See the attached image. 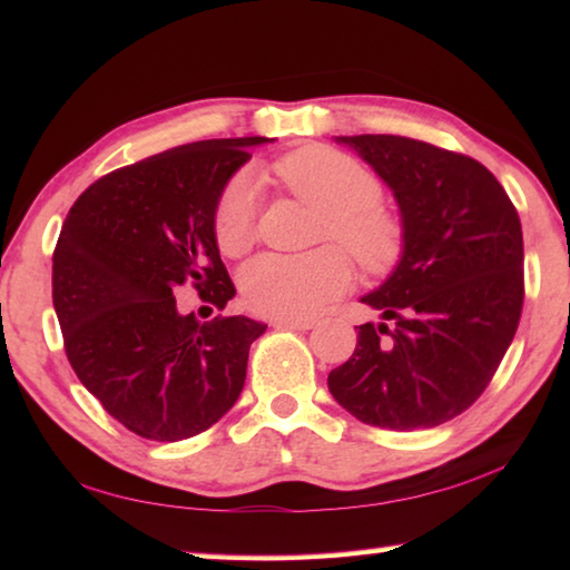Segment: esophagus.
I'll use <instances>...</instances> for the list:
<instances>
[{
    "label": "esophagus",
    "instance_id": "34e87169",
    "mask_svg": "<svg viewBox=\"0 0 570 570\" xmlns=\"http://www.w3.org/2000/svg\"><path fill=\"white\" fill-rule=\"evenodd\" d=\"M276 330H296V332H306L314 326V320H274L272 322Z\"/></svg>",
    "mask_w": 570,
    "mask_h": 570
}]
</instances>
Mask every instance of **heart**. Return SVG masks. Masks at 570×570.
<instances>
[{
    "label": "heart",
    "mask_w": 570,
    "mask_h": 570,
    "mask_svg": "<svg viewBox=\"0 0 570 570\" xmlns=\"http://www.w3.org/2000/svg\"><path fill=\"white\" fill-rule=\"evenodd\" d=\"M276 176L296 198L322 214L316 240H336L372 274L397 262L400 220L380 206L382 183L354 158L324 146L304 148L278 160ZM256 214L258 180L250 170H240L220 190L214 210V236L226 256H240L254 246ZM350 284L352 264L336 246L302 256L264 254L240 272L246 304L276 320H304L340 298Z\"/></svg>",
    "instance_id": "heart-1"
}]
</instances>
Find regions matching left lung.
Wrapping results in <instances>:
<instances>
[{
  "label": "left lung",
  "instance_id": "1",
  "mask_svg": "<svg viewBox=\"0 0 570 570\" xmlns=\"http://www.w3.org/2000/svg\"><path fill=\"white\" fill-rule=\"evenodd\" d=\"M392 188L402 258L364 304L394 327L356 326L330 392L382 430L438 428L493 380L523 312V230L498 178L475 158L402 135L336 138Z\"/></svg>",
  "mask_w": 570,
  "mask_h": 570
}]
</instances>
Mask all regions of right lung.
I'll return each mask as SVG.
<instances>
[{
  "label": "right lung",
  "instance_id": "1",
  "mask_svg": "<svg viewBox=\"0 0 570 570\" xmlns=\"http://www.w3.org/2000/svg\"><path fill=\"white\" fill-rule=\"evenodd\" d=\"M268 138L198 140L108 173L75 200L52 254L65 352L105 412L135 435L178 442L234 407L266 324L180 314L190 284L224 308L236 288L214 210L228 178Z\"/></svg>",
  "mask_w": 570,
  "mask_h": 570
}]
</instances>
